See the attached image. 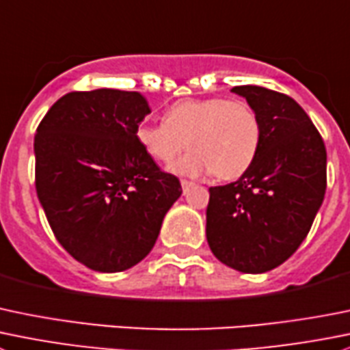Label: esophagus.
<instances>
[{"instance_id": "esophagus-1", "label": "esophagus", "mask_w": 350, "mask_h": 350, "mask_svg": "<svg viewBox=\"0 0 350 350\" xmlns=\"http://www.w3.org/2000/svg\"><path fill=\"white\" fill-rule=\"evenodd\" d=\"M181 186H183V191H188L189 188H191L193 186V183L191 181H188V179H181Z\"/></svg>"}]
</instances>
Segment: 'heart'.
Here are the masks:
<instances>
[{"mask_svg":"<svg viewBox=\"0 0 350 350\" xmlns=\"http://www.w3.org/2000/svg\"><path fill=\"white\" fill-rule=\"evenodd\" d=\"M140 147L162 165H171L185 150L174 171L186 176L213 172L219 179H237L251 167L260 148L261 124L243 100L185 99L172 104L162 124H140Z\"/></svg>","mask_w":350,"mask_h":350,"instance_id":"b5f03b06","label":"heart"}]
</instances>
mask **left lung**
I'll list each match as a JSON object with an SVG mask.
<instances>
[{
    "mask_svg": "<svg viewBox=\"0 0 350 350\" xmlns=\"http://www.w3.org/2000/svg\"><path fill=\"white\" fill-rule=\"evenodd\" d=\"M261 124L260 148L237 181L210 188L206 241L224 265L263 273L282 265L310 232L327 189V148L286 94L234 87Z\"/></svg>",
    "mask_w": 350,
    "mask_h": 350,
    "instance_id": "left-lung-1",
    "label": "left lung"
}]
</instances>
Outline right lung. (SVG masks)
Wrapping results in <instances>:
<instances>
[{"instance_id":"obj_1","label":"right lung","mask_w":350,"mask_h":350,"mask_svg":"<svg viewBox=\"0 0 350 350\" xmlns=\"http://www.w3.org/2000/svg\"><path fill=\"white\" fill-rule=\"evenodd\" d=\"M150 113L138 92H70L37 126L36 189L61 246L96 272H123L154 247L162 220L181 196L137 142Z\"/></svg>"}]
</instances>
